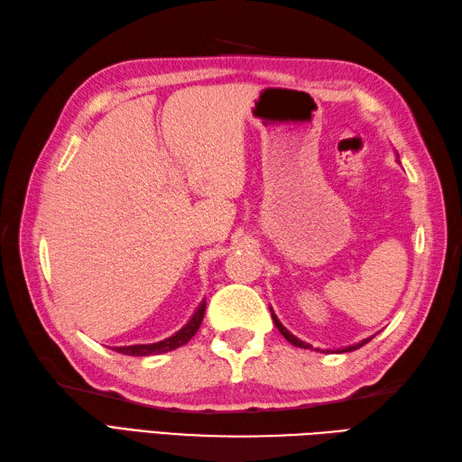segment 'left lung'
<instances>
[{
	"label": "left lung",
	"mask_w": 462,
	"mask_h": 462,
	"mask_svg": "<svg viewBox=\"0 0 462 462\" xmlns=\"http://www.w3.org/2000/svg\"><path fill=\"white\" fill-rule=\"evenodd\" d=\"M272 319H273V323H275V327L280 328V332L282 335L287 338V342H291L293 346H299V348H305V350H313V346L309 345V342H303V340H299L295 335H291V332H289L282 323H280V319H277L273 313H272ZM372 340V337L370 338H366V340H362V342H358V345H352V346H345V348H340L338 352H352V350H358L360 346H364L366 345V342H370Z\"/></svg>",
	"instance_id": "left-lung-1"
}]
</instances>
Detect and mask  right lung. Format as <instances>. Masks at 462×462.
Here are the masks:
<instances>
[{
  "mask_svg": "<svg viewBox=\"0 0 462 462\" xmlns=\"http://www.w3.org/2000/svg\"><path fill=\"white\" fill-rule=\"evenodd\" d=\"M205 309H207V301H202L192 317L189 319V323L182 327L180 330H177L173 337H169L165 340L153 342V345H132V346H112V350L120 352V354H127V356H155V354H165L169 350H175L197 335V330L202 323V317H205Z\"/></svg>",
  "mask_w": 462,
  "mask_h": 462,
  "instance_id": "obj_1",
  "label": "right lung"
}]
</instances>
